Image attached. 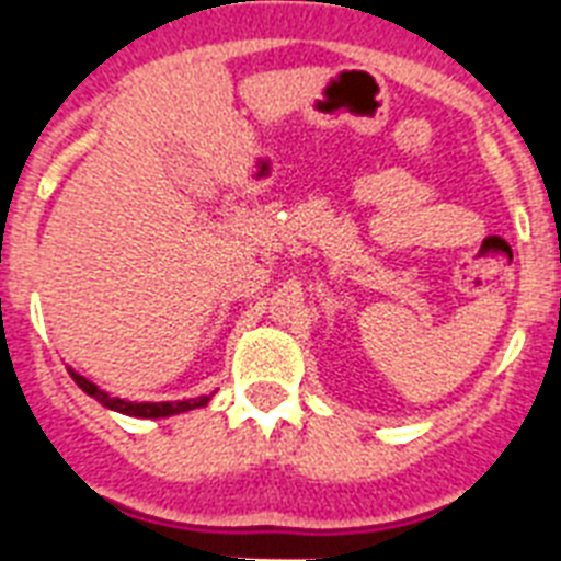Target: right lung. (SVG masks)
<instances>
[{
    "label": "right lung",
    "instance_id": "obj_1",
    "mask_svg": "<svg viewBox=\"0 0 561 561\" xmlns=\"http://www.w3.org/2000/svg\"><path fill=\"white\" fill-rule=\"evenodd\" d=\"M69 375L75 378V383L81 387L87 396H92L95 401H101L104 408L110 410H118V413H127V416H139V419H160V416H174V413H183V410H194V408H203L206 401H209V396H201V399H188V401H125V399H113L110 392L99 390L95 383L87 381L83 375L72 373L69 369Z\"/></svg>",
    "mask_w": 561,
    "mask_h": 561
}]
</instances>
